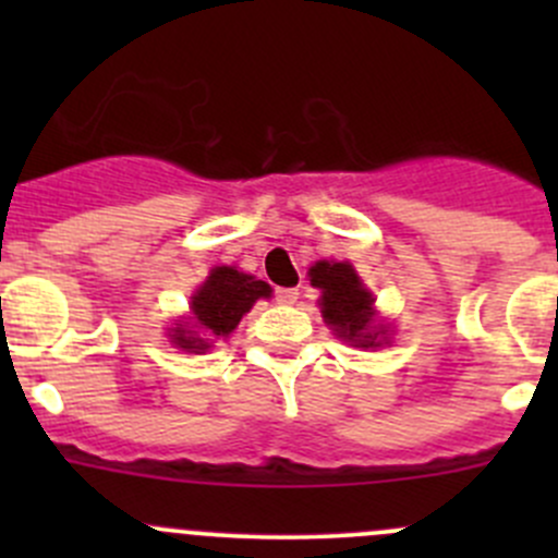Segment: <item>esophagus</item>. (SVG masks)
Listing matches in <instances>:
<instances>
[{"instance_id":"esophagus-1","label":"esophagus","mask_w":558,"mask_h":558,"mask_svg":"<svg viewBox=\"0 0 558 558\" xmlns=\"http://www.w3.org/2000/svg\"><path fill=\"white\" fill-rule=\"evenodd\" d=\"M275 300H278L280 305H294V302L300 300V289H278L275 291Z\"/></svg>"}]
</instances>
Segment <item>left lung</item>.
Listing matches in <instances>:
<instances>
[{"label": "left lung", "instance_id": "8db88e82", "mask_svg": "<svg viewBox=\"0 0 558 558\" xmlns=\"http://www.w3.org/2000/svg\"><path fill=\"white\" fill-rule=\"evenodd\" d=\"M311 283L320 289V313L337 337L356 348H378V326H373V294L345 262H318L311 269Z\"/></svg>", "mask_w": 558, "mask_h": 558}]
</instances>
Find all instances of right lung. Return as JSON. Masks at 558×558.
I'll return each instance as SVG.
<instances>
[{"mask_svg": "<svg viewBox=\"0 0 558 558\" xmlns=\"http://www.w3.org/2000/svg\"><path fill=\"white\" fill-rule=\"evenodd\" d=\"M272 294L264 280L238 272L234 267H216L199 291L191 296V318L194 324L174 326V345L191 353L210 348L213 337L232 335L240 318L251 311L253 302Z\"/></svg>", "mask_w": 558, "mask_h": 558, "instance_id": "obj_1", "label": "right lung"}]
</instances>
